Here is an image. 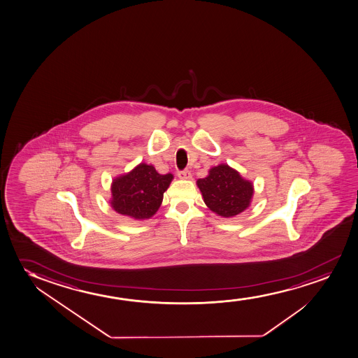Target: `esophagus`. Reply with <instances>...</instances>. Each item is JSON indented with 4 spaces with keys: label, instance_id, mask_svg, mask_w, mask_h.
<instances>
[{
    "label": "esophagus",
    "instance_id": "esophagus-1",
    "mask_svg": "<svg viewBox=\"0 0 358 358\" xmlns=\"http://www.w3.org/2000/svg\"><path fill=\"white\" fill-rule=\"evenodd\" d=\"M178 177L181 178V180H191L192 178V173L189 170H183V171H178Z\"/></svg>",
    "mask_w": 358,
    "mask_h": 358
}]
</instances>
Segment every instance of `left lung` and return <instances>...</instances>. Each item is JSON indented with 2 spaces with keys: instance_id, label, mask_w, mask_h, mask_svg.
<instances>
[{
  "instance_id": "obj_1",
  "label": "left lung",
  "mask_w": 358,
  "mask_h": 358,
  "mask_svg": "<svg viewBox=\"0 0 358 358\" xmlns=\"http://www.w3.org/2000/svg\"><path fill=\"white\" fill-rule=\"evenodd\" d=\"M204 203L215 214L233 217L250 205L252 183L226 164L210 169L209 175L196 181Z\"/></svg>"
}]
</instances>
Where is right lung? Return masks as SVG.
<instances>
[{
  "mask_svg": "<svg viewBox=\"0 0 358 358\" xmlns=\"http://www.w3.org/2000/svg\"><path fill=\"white\" fill-rule=\"evenodd\" d=\"M172 178V173L160 175L153 165L141 163L113 181V209L135 220L152 217L160 208Z\"/></svg>",
  "mask_w": 358,
  "mask_h": 358,
  "instance_id": "obj_1",
  "label": "right lung"
}]
</instances>
